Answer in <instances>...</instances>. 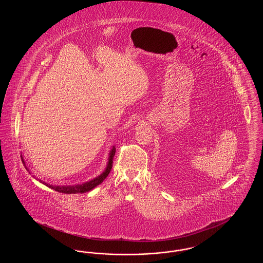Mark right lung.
Masks as SVG:
<instances>
[{
	"label": "right lung",
	"mask_w": 263,
	"mask_h": 263,
	"mask_svg": "<svg viewBox=\"0 0 263 263\" xmlns=\"http://www.w3.org/2000/svg\"><path fill=\"white\" fill-rule=\"evenodd\" d=\"M114 155H115V148L113 147L111 151H110V154H109V160H108V163H107V166L105 168V171L103 172V174H101L100 176H98L97 178L86 182V183H83V184H77V185H72V186H53L50 185L48 183H45L43 182V184H45L46 186L55 190V191H58L60 193H66V194H76V193H84V192H88L89 190H91L92 188L98 186L99 184H100L106 177L107 175H109L111 168H112V163L113 158H114Z\"/></svg>",
	"instance_id": "add662e5"
}]
</instances>
